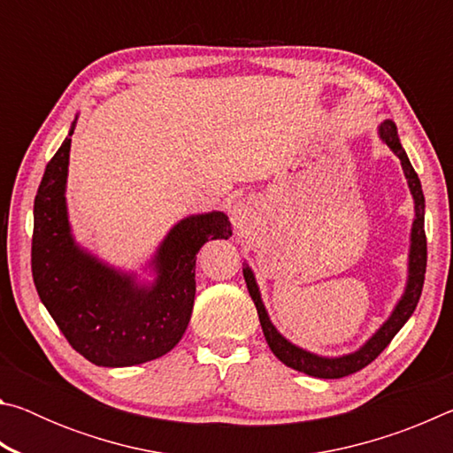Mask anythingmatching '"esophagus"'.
I'll return each instance as SVG.
<instances>
[{"mask_svg": "<svg viewBox=\"0 0 453 453\" xmlns=\"http://www.w3.org/2000/svg\"><path fill=\"white\" fill-rule=\"evenodd\" d=\"M229 216H232V224L235 227V232L243 235L257 224V205L251 202V199H240V202H235L232 205Z\"/></svg>", "mask_w": 453, "mask_h": 453, "instance_id": "obj_1", "label": "esophagus"}]
</instances>
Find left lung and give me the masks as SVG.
Wrapping results in <instances>:
<instances>
[{"label": "left lung", "mask_w": 453, "mask_h": 453, "mask_svg": "<svg viewBox=\"0 0 453 453\" xmlns=\"http://www.w3.org/2000/svg\"><path fill=\"white\" fill-rule=\"evenodd\" d=\"M380 137L388 143V148L392 150L397 157H400L405 180H408L410 191L413 196V203H416V219L411 224V245H410V262H408V283H405V291L402 300L392 311L383 326L375 332L370 340H367L362 348L357 351H351V354L340 356V357H324L316 356L311 351H305L302 348L294 346V343L288 342L275 326L272 324L270 316H267L265 305L262 302V294H259V288L254 278V272L250 270L248 264H243V278L248 283V291L251 300L256 303L259 324H262L265 342L270 349L280 359L281 364H286L291 370H297L302 373L313 375V378L321 380H337L346 378L349 373H356L364 370L367 364H372L375 357H378L383 349L388 348V343L394 340V335L400 332L405 321L411 318L413 310L419 302L421 288H424V278H426V264H427V242H426V229H424V213H426V199L424 191H421V183L416 170H413L410 164V157L405 150L402 148L400 137H397V127L394 121L386 119L380 126Z\"/></svg>", "instance_id": "obj_1"}]
</instances>
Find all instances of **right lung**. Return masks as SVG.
<instances>
[{
    "mask_svg": "<svg viewBox=\"0 0 453 453\" xmlns=\"http://www.w3.org/2000/svg\"><path fill=\"white\" fill-rule=\"evenodd\" d=\"M70 134L50 159L34 203L32 273L42 303L70 346L104 367H126L165 356L189 324L196 297V256L210 240H227L224 211L175 224L151 259L156 280L104 264L75 243L67 219L65 181Z\"/></svg>",
    "mask_w": 453,
    "mask_h": 453,
    "instance_id": "obj_1",
    "label": "right lung"
}]
</instances>
